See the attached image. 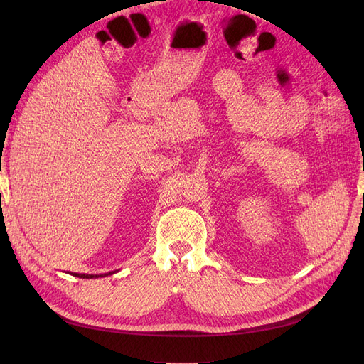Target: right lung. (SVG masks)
<instances>
[{
	"label": "right lung",
	"mask_w": 364,
	"mask_h": 364,
	"mask_svg": "<svg viewBox=\"0 0 364 364\" xmlns=\"http://www.w3.org/2000/svg\"><path fill=\"white\" fill-rule=\"evenodd\" d=\"M106 274H107V273H105V274H98V277H102V278H103V277H106ZM75 277H79V278H87V279H90V278H98L97 274L94 277V274H85V273H83V274H80V273H75Z\"/></svg>",
	"instance_id": "add662e5"
}]
</instances>
